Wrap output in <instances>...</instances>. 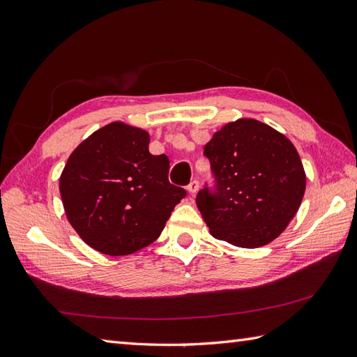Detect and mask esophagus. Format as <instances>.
I'll return each mask as SVG.
<instances>
[{"mask_svg":"<svg viewBox=\"0 0 357 357\" xmlns=\"http://www.w3.org/2000/svg\"><path fill=\"white\" fill-rule=\"evenodd\" d=\"M187 190H188V192H190L192 195H195L196 192H198V190H199V183H198V181H196V179H193V181H192V183L187 185Z\"/></svg>","mask_w":357,"mask_h":357,"instance_id":"obj_1","label":"esophagus"}]
</instances>
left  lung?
Segmentation results:
<instances>
[{
	"instance_id": "8db88e82",
	"label": "left lung",
	"mask_w": 357,
	"mask_h": 357,
	"mask_svg": "<svg viewBox=\"0 0 357 357\" xmlns=\"http://www.w3.org/2000/svg\"><path fill=\"white\" fill-rule=\"evenodd\" d=\"M204 155L215 192L196 196L211 236L242 248L270 244L282 233L305 193V172L291 141L261 121L241 118L213 135Z\"/></svg>"
}]
</instances>
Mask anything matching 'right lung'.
Segmentation results:
<instances>
[{
  "label": "right lung",
  "instance_id": "1",
  "mask_svg": "<svg viewBox=\"0 0 357 357\" xmlns=\"http://www.w3.org/2000/svg\"><path fill=\"white\" fill-rule=\"evenodd\" d=\"M150 135L115 121L72 151L59 178L66 216L96 252L127 256L159 238L187 192L169 183L170 161Z\"/></svg>",
  "mask_w": 357,
  "mask_h": 357
}]
</instances>
